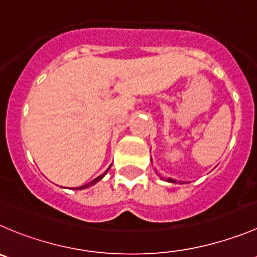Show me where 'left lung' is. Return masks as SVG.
<instances>
[{
    "label": "left lung",
    "instance_id": "1",
    "mask_svg": "<svg viewBox=\"0 0 257 257\" xmlns=\"http://www.w3.org/2000/svg\"><path fill=\"white\" fill-rule=\"evenodd\" d=\"M167 182H170V183H177V182H175L174 179H172V178H168V179H167Z\"/></svg>",
    "mask_w": 257,
    "mask_h": 257
}]
</instances>
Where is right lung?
<instances>
[{"label": "right lung", "instance_id": "add662e5", "mask_svg": "<svg viewBox=\"0 0 257 257\" xmlns=\"http://www.w3.org/2000/svg\"><path fill=\"white\" fill-rule=\"evenodd\" d=\"M109 168H111V165H109ZM109 168H108V169H107V170H106V172H104V173H103V174H102V175H99V177H97V178H96V179H93V180H92V182H90V183H88V184H85V185H82V187H78V188H74V189H84V188H88V187H90V185H94V184H96V183H97V182H99V180H101V179H102V178H103V177H104V175H106V174H107V172H108V170H109Z\"/></svg>", "mask_w": 257, "mask_h": 257}]
</instances>
